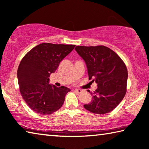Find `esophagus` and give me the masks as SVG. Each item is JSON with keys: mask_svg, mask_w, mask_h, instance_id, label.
<instances>
[{"mask_svg": "<svg viewBox=\"0 0 149 149\" xmlns=\"http://www.w3.org/2000/svg\"><path fill=\"white\" fill-rule=\"evenodd\" d=\"M74 92H76L77 94H80V93H81L82 92V90H80V89H75Z\"/></svg>", "mask_w": 149, "mask_h": 149, "instance_id": "esophagus-1", "label": "esophagus"}]
</instances>
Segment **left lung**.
Here are the masks:
<instances>
[{"instance_id":"1","label":"left lung","mask_w":149,"mask_h":149,"mask_svg":"<svg viewBox=\"0 0 149 149\" xmlns=\"http://www.w3.org/2000/svg\"><path fill=\"white\" fill-rule=\"evenodd\" d=\"M85 61L89 79L97 84L92 100L84 105L91 113L105 114L115 109L124 97L128 77L126 66L115 52L104 46H76Z\"/></svg>"}]
</instances>
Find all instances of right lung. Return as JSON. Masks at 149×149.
Here are the masks:
<instances>
[{
	"mask_svg": "<svg viewBox=\"0 0 149 149\" xmlns=\"http://www.w3.org/2000/svg\"><path fill=\"white\" fill-rule=\"evenodd\" d=\"M75 45L42 43L28 52L17 69L22 97L33 111L49 114L61 107L69 88L49 84L52 73L74 49Z\"/></svg>",
	"mask_w": 149,
	"mask_h": 149,
	"instance_id": "add662e5",
	"label": "right lung"
}]
</instances>
